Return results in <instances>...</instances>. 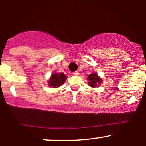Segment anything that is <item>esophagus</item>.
<instances>
[{
  "label": "esophagus",
  "instance_id": "esophagus-1",
  "mask_svg": "<svg viewBox=\"0 0 146 146\" xmlns=\"http://www.w3.org/2000/svg\"><path fill=\"white\" fill-rule=\"evenodd\" d=\"M72 74L74 75V76H77L78 75V72H74L72 73Z\"/></svg>",
  "mask_w": 146,
  "mask_h": 146
}]
</instances>
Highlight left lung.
Returning <instances> with one entry per match:
<instances>
[{
  "instance_id": "8db88e82",
  "label": "left lung",
  "mask_w": 146,
  "mask_h": 146,
  "mask_svg": "<svg viewBox=\"0 0 146 146\" xmlns=\"http://www.w3.org/2000/svg\"><path fill=\"white\" fill-rule=\"evenodd\" d=\"M87 80L89 81L88 84L92 88L98 87L100 85V84L102 82V79L96 73H92L90 74L88 77L87 78Z\"/></svg>"
}]
</instances>
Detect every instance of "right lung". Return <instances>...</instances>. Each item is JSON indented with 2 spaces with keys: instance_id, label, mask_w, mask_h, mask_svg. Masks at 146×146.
I'll list each match as a JSON object with an SVG mask.
<instances>
[{
  "instance_id": "obj_1",
  "label": "right lung",
  "mask_w": 146,
  "mask_h": 146,
  "mask_svg": "<svg viewBox=\"0 0 146 146\" xmlns=\"http://www.w3.org/2000/svg\"><path fill=\"white\" fill-rule=\"evenodd\" d=\"M66 76L64 73H54L52 74L48 80V86L50 87L58 88L64 83Z\"/></svg>"
}]
</instances>
